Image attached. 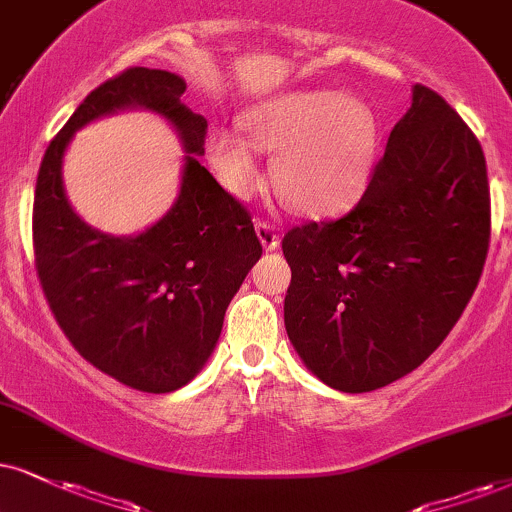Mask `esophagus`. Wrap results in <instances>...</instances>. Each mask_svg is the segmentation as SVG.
<instances>
[{"mask_svg": "<svg viewBox=\"0 0 512 512\" xmlns=\"http://www.w3.org/2000/svg\"><path fill=\"white\" fill-rule=\"evenodd\" d=\"M256 235L266 251H275L280 246V235H277L275 227L266 223V220H256Z\"/></svg>", "mask_w": 512, "mask_h": 512, "instance_id": "obj_1", "label": "esophagus"}]
</instances>
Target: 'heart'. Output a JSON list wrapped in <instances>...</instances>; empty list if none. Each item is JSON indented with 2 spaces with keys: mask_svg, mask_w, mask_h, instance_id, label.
I'll return each instance as SVG.
<instances>
[{
  "mask_svg": "<svg viewBox=\"0 0 512 512\" xmlns=\"http://www.w3.org/2000/svg\"><path fill=\"white\" fill-rule=\"evenodd\" d=\"M246 131L220 128L208 137L213 168L239 199L263 180L257 143L275 151L273 185L301 216H334L368 187L377 121L363 99L332 90L287 92L246 113Z\"/></svg>",
  "mask_w": 512,
  "mask_h": 512,
  "instance_id": "heart-1",
  "label": "heart"
}]
</instances>
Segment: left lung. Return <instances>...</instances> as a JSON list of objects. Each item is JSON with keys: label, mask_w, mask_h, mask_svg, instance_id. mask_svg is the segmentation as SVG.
Instances as JSON below:
<instances>
[{"label": "left lung", "mask_w": 512, "mask_h": 512, "mask_svg": "<svg viewBox=\"0 0 512 512\" xmlns=\"http://www.w3.org/2000/svg\"><path fill=\"white\" fill-rule=\"evenodd\" d=\"M484 151L415 85L370 185L342 218L289 230L285 327L327 387L361 394L425 363L475 292L489 249Z\"/></svg>", "instance_id": "8db88e82"}]
</instances>
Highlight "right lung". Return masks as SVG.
Segmentation results:
<instances>
[{"label": "right lung", "instance_id": "right-lung-1", "mask_svg": "<svg viewBox=\"0 0 512 512\" xmlns=\"http://www.w3.org/2000/svg\"><path fill=\"white\" fill-rule=\"evenodd\" d=\"M185 90L178 73L159 68L106 80L47 147L35 187V263L56 323L94 368L149 394L199 375L232 296L263 254L249 213L199 163L206 118L182 104ZM132 108L161 115L186 156L174 206L137 236L116 238L74 213L62 156L80 127Z\"/></svg>", "mask_w": 512, "mask_h": 512}]
</instances>
